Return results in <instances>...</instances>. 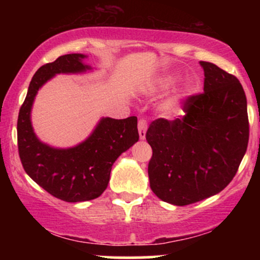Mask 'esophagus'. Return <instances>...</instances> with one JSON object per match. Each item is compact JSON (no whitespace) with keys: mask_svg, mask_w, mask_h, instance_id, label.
I'll return each instance as SVG.
<instances>
[{"mask_svg":"<svg viewBox=\"0 0 260 260\" xmlns=\"http://www.w3.org/2000/svg\"><path fill=\"white\" fill-rule=\"evenodd\" d=\"M147 128H148V122L145 118H140L138 121V132H139V137L140 139L145 138V133H147Z\"/></svg>","mask_w":260,"mask_h":260,"instance_id":"esophagus-1","label":"esophagus"}]
</instances>
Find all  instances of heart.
<instances>
[{
	"label": "heart",
	"mask_w": 260,
	"mask_h": 260,
	"mask_svg": "<svg viewBox=\"0 0 260 260\" xmlns=\"http://www.w3.org/2000/svg\"><path fill=\"white\" fill-rule=\"evenodd\" d=\"M170 109H172V110H174V111H175V109H176V107H175V103H172L171 105H170Z\"/></svg>",
	"instance_id": "1"
}]
</instances>
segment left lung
<instances>
[{
    "mask_svg": "<svg viewBox=\"0 0 260 260\" xmlns=\"http://www.w3.org/2000/svg\"><path fill=\"white\" fill-rule=\"evenodd\" d=\"M201 64L204 91L184 99L183 116L157 118L145 134L153 149L148 165L151 190L181 207L221 192L235 177L249 139L240 80L211 62Z\"/></svg>",
    "mask_w": 260,
    "mask_h": 260,
    "instance_id": "obj_1",
    "label": "left lung"
}]
</instances>
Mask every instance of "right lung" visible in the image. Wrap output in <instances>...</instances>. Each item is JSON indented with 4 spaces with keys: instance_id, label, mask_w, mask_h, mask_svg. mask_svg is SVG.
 I'll return each instance as SVG.
<instances>
[{
    "instance_id": "add662e5",
    "label": "right lung",
    "mask_w": 260,
    "mask_h": 260,
    "mask_svg": "<svg viewBox=\"0 0 260 260\" xmlns=\"http://www.w3.org/2000/svg\"><path fill=\"white\" fill-rule=\"evenodd\" d=\"M84 55L70 53L41 66L29 84L17 122L18 153L23 169L41 188L61 201H91L103 194L117 157L138 142L137 117L103 118L85 142L71 149H53L37 138L30 110L41 85L56 73L83 72Z\"/></svg>"
}]
</instances>
